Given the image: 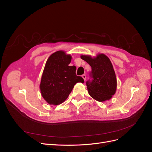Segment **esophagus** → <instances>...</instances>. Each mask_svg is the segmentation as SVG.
Wrapping results in <instances>:
<instances>
[{
	"instance_id": "obj_1",
	"label": "esophagus",
	"mask_w": 152,
	"mask_h": 152,
	"mask_svg": "<svg viewBox=\"0 0 152 152\" xmlns=\"http://www.w3.org/2000/svg\"><path fill=\"white\" fill-rule=\"evenodd\" d=\"M82 77L83 78V80L86 81V75H82Z\"/></svg>"
}]
</instances>
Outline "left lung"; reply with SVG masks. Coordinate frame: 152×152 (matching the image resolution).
Listing matches in <instances>:
<instances>
[{"label": "left lung", "instance_id": "left-lung-1", "mask_svg": "<svg viewBox=\"0 0 152 152\" xmlns=\"http://www.w3.org/2000/svg\"><path fill=\"white\" fill-rule=\"evenodd\" d=\"M81 58L89 63L92 69L90 73L92 80L86 82L90 96L101 102L111 99L116 92L117 82L110 59L104 54L94 58L82 55Z\"/></svg>", "mask_w": 152, "mask_h": 152}]
</instances>
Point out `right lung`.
<instances>
[{
  "mask_svg": "<svg viewBox=\"0 0 152 152\" xmlns=\"http://www.w3.org/2000/svg\"><path fill=\"white\" fill-rule=\"evenodd\" d=\"M72 57L59 50L53 53L47 59L40 83L42 96L50 105H59L68 98L76 83H83L76 76L75 66H69Z\"/></svg>",
  "mask_w": 152,
  "mask_h": 152,
  "instance_id": "obj_1",
  "label": "right lung"
}]
</instances>
